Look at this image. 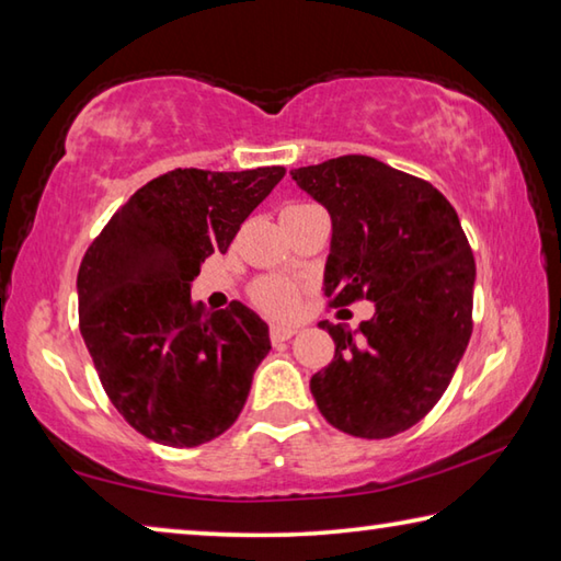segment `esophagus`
Segmentation results:
<instances>
[{"mask_svg": "<svg viewBox=\"0 0 561 561\" xmlns=\"http://www.w3.org/2000/svg\"><path fill=\"white\" fill-rule=\"evenodd\" d=\"M297 327H291V324H272V329H270V336H272V341H287V339H291L294 334H297Z\"/></svg>", "mask_w": 561, "mask_h": 561, "instance_id": "obj_1", "label": "esophagus"}]
</instances>
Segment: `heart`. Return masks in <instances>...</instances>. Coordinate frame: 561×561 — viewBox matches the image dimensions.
Returning <instances> with one entry per match:
<instances>
[{
  "label": "heart",
  "mask_w": 561,
  "mask_h": 561,
  "mask_svg": "<svg viewBox=\"0 0 561 561\" xmlns=\"http://www.w3.org/2000/svg\"><path fill=\"white\" fill-rule=\"evenodd\" d=\"M291 207H307V205L297 203V205H289L287 210H291ZM252 301L254 307L267 311V314H277V317L289 314L299 301V287L294 282L279 279V277H264L260 282H254Z\"/></svg>",
  "instance_id": "1"
}]
</instances>
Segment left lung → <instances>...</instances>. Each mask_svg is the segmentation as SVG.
<instances>
[{
    "mask_svg": "<svg viewBox=\"0 0 561 561\" xmlns=\"http://www.w3.org/2000/svg\"><path fill=\"white\" fill-rule=\"evenodd\" d=\"M291 178L331 215L329 307L376 304L358 331L321 321L336 351L311 376V393L334 428L391 438L428 415L468 348V237L440 190L376 158H331L291 170Z\"/></svg>",
    "mask_w": 561,
    "mask_h": 561,
    "instance_id": "obj_1",
    "label": "left lung"
}]
</instances>
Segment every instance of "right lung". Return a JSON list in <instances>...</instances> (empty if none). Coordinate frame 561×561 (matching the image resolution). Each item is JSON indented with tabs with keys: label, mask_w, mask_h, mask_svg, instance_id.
Returning <instances> with one entry per match:
<instances>
[{
	"label": "right lung",
	"mask_w": 561,
	"mask_h": 561,
	"mask_svg": "<svg viewBox=\"0 0 561 561\" xmlns=\"http://www.w3.org/2000/svg\"><path fill=\"white\" fill-rule=\"evenodd\" d=\"M284 173L170 170L133 193L83 254L81 336L103 391L146 438L195 448L242 413L270 329L240 301L205 311L190 282Z\"/></svg>",
	"instance_id": "obj_1"
}]
</instances>
